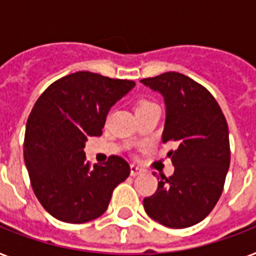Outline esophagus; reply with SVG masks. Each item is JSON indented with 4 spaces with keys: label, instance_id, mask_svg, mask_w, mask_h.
<instances>
[{
    "label": "esophagus",
    "instance_id": "esophagus-1",
    "mask_svg": "<svg viewBox=\"0 0 256 256\" xmlns=\"http://www.w3.org/2000/svg\"><path fill=\"white\" fill-rule=\"evenodd\" d=\"M130 172H132V176H136V175H140V172H142V168H138L136 164H132V166H130Z\"/></svg>",
    "mask_w": 256,
    "mask_h": 256
}]
</instances>
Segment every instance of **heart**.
<instances>
[{"label": "heart", "mask_w": 256, "mask_h": 256, "mask_svg": "<svg viewBox=\"0 0 256 256\" xmlns=\"http://www.w3.org/2000/svg\"><path fill=\"white\" fill-rule=\"evenodd\" d=\"M148 104H152V102H150V100H140V104H136V108H144V106H148Z\"/></svg>", "instance_id": "b5f03b06"}]
</instances>
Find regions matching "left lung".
Segmentation results:
<instances>
[{"label":"left lung","instance_id":"8db88e82","mask_svg":"<svg viewBox=\"0 0 256 256\" xmlns=\"http://www.w3.org/2000/svg\"><path fill=\"white\" fill-rule=\"evenodd\" d=\"M140 82L164 96L162 142L176 144L168 154L174 174H160L156 192L144 199V211L170 228L194 226L222 195L230 166L226 118L212 94L184 74L168 72Z\"/></svg>","mask_w":256,"mask_h":256}]
</instances>
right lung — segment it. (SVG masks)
Wrapping results in <instances>:
<instances>
[{"label":"right lung","mask_w":256,"mask_h":256,"mask_svg":"<svg viewBox=\"0 0 256 256\" xmlns=\"http://www.w3.org/2000/svg\"><path fill=\"white\" fill-rule=\"evenodd\" d=\"M136 82L77 72L53 82L28 118L24 158L30 183L44 208L58 220L86 223L108 210L112 190L130 175L118 156L90 166L88 136H98L112 104Z\"/></svg>","instance_id":"add662e5"}]
</instances>
